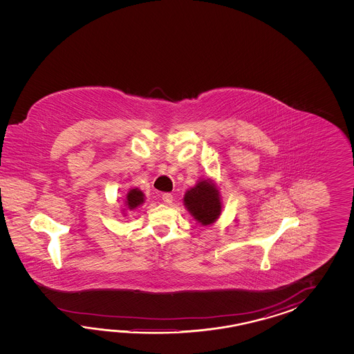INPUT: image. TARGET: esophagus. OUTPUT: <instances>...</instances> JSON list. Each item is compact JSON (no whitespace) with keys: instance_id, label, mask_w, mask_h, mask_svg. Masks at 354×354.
Masks as SVG:
<instances>
[{"instance_id":"34e87169","label":"esophagus","mask_w":354,"mask_h":354,"mask_svg":"<svg viewBox=\"0 0 354 354\" xmlns=\"http://www.w3.org/2000/svg\"><path fill=\"white\" fill-rule=\"evenodd\" d=\"M162 200H163V203L169 205V203H172V201H174V196L171 195V194H163L162 195Z\"/></svg>"}]
</instances>
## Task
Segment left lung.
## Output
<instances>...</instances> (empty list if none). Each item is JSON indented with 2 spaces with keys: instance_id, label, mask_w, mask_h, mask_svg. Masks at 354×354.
I'll return each instance as SVG.
<instances>
[{
  "instance_id": "left-lung-1",
  "label": "left lung",
  "mask_w": 354,
  "mask_h": 354,
  "mask_svg": "<svg viewBox=\"0 0 354 354\" xmlns=\"http://www.w3.org/2000/svg\"><path fill=\"white\" fill-rule=\"evenodd\" d=\"M183 203L196 221L203 226L214 224L223 207L218 186L210 178L197 180L183 196Z\"/></svg>"
}]
</instances>
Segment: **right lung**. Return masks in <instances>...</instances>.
<instances>
[{"instance_id":"1","label":"right lung","mask_w":354,"mask_h":354,"mask_svg":"<svg viewBox=\"0 0 354 354\" xmlns=\"http://www.w3.org/2000/svg\"><path fill=\"white\" fill-rule=\"evenodd\" d=\"M144 194L139 188H131L127 194V197L124 198V206H122V212L125 211L136 210L142 203H144Z\"/></svg>"}]
</instances>
